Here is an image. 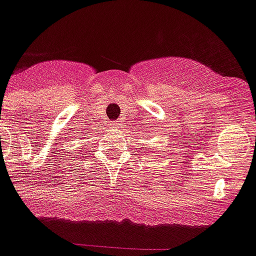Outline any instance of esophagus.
<instances>
[{"label":"esophagus","mask_w":256,"mask_h":256,"mask_svg":"<svg viewBox=\"0 0 256 256\" xmlns=\"http://www.w3.org/2000/svg\"><path fill=\"white\" fill-rule=\"evenodd\" d=\"M114 126H116V124H114ZM110 128H112V126H110ZM114 128H116V126H114Z\"/></svg>","instance_id":"1"}]
</instances>
